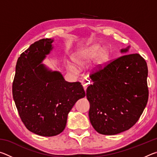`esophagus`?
<instances>
[{
  "label": "esophagus",
  "instance_id": "1",
  "mask_svg": "<svg viewBox=\"0 0 157 157\" xmlns=\"http://www.w3.org/2000/svg\"><path fill=\"white\" fill-rule=\"evenodd\" d=\"M81 82H82V86H83V87H84V91H86L87 87H88L89 84H90V82L89 80H87V79H83V80H82Z\"/></svg>",
  "mask_w": 157,
  "mask_h": 157
}]
</instances>
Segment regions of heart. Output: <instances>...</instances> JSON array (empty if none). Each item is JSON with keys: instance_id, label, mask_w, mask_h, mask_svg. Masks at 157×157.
Wrapping results in <instances>:
<instances>
[{"instance_id": "b5f03b06", "label": "heart", "mask_w": 157, "mask_h": 157, "mask_svg": "<svg viewBox=\"0 0 157 157\" xmlns=\"http://www.w3.org/2000/svg\"><path fill=\"white\" fill-rule=\"evenodd\" d=\"M102 47L99 44H95L94 46H91L89 48L84 50L81 52V54L78 55L74 61L78 65H83L85 63L89 62L90 61L94 59L95 57H97L98 54V62L100 63H104L107 62L109 53L107 50L104 49L102 50ZM68 68L71 70H73V66L72 65H68Z\"/></svg>"}]
</instances>
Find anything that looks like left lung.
Returning a JSON list of instances; mask_svg holds the SVG:
<instances>
[{
	"label": "left lung",
	"instance_id": "obj_1",
	"mask_svg": "<svg viewBox=\"0 0 157 157\" xmlns=\"http://www.w3.org/2000/svg\"><path fill=\"white\" fill-rule=\"evenodd\" d=\"M128 48L122 49L127 52ZM147 66L138 53L121 56L90 74L89 116L99 134L114 135L136 124L147 103Z\"/></svg>",
	"mask_w": 157,
	"mask_h": 157
}]
</instances>
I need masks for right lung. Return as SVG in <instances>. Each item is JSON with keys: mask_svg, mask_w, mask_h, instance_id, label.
Segmentation results:
<instances>
[{"mask_svg": "<svg viewBox=\"0 0 157 157\" xmlns=\"http://www.w3.org/2000/svg\"><path fill=\"white\" fill-rule=\"evenodd\" d=\"M53 40L34 42L18 57L12 95L21 121L29 131L53 136L65 129L68 113L86 94L79 82H68L62 74L42 64Z\"/></svg>", "mask_w": 157, "mask_h": 157, "instance_id": "add662e5", "label": "right lung"}]
</instances>
